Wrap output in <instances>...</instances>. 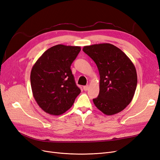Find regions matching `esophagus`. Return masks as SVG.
Wrapping results in <instances>:
<instances>
[{
	"label": "esophagus",
	"mask_w": 160,
	"mask_h": 160,
	"mask_svg": "<svg viewBox=\"0 0 160 160\" xmlns=\"http://www.w3.org/2000/svg\"><path fill=\"white\" fill-rule=\"evenodd\" d=\"M89 89V85H85L83 87V89L84 91H88Z\"/></svg>",
	"instance_id": "34e87169"
}]
</instances>
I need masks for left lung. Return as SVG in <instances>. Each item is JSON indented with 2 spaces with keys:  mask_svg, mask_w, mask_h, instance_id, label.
I'll return each instance as SVG.
<instances>
[{
  "mask_svg": "<svg viewBox=\"0 0 160 160\" xmlns=\"http://www.w3.org/2000/svg\"><path fill=\"white\" fill-rule=\"evenodd\" d=\"M83 51L94 61L100 75L95 105L105 115L119 113L131 103L136 89L137 72L132 61L109 43L85 46Z\"/></svg>",
  "mask_w": 160,
  "mask_h": 160,
  "instance_id": "obj_1",
  "label": "left lung"
}]
</instances>
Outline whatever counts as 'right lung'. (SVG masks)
<instances>
[{
  "label": "right lung",
  "instance_id": "add662e5",
  "mask_svg": "<svg viewBox=\"0 0 160 160\" xmlns=\"http://www.w3.org/2000/svg\"><path fill=\"white\" fill-rule=\"evenodd\" d=\"M81 47L57 45L47 49L38 58L31 72L34 98L46 113L59 115L73 105L81 93L71 65Z\"/></svg>",
  "mask_w": 160,
  "mask_h": 160
}]
</instances>
